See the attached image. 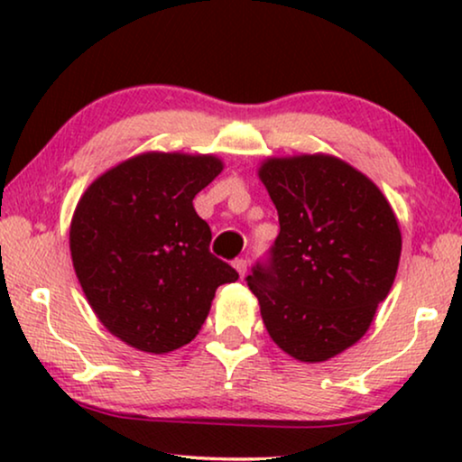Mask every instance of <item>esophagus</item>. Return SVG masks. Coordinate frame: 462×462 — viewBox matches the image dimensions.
<instances>
[{
  "mask_svg": "<svg viewBox=\"0 0 462 462\" xmlns=\"http://www.w3.org/2000/svg\"><path fill=\"white\" fill-rule=\"evenodd\" d=\"M233 267L237 269L239 277H245V273H248V261H245V258H236V261H233Z\"/></svg>",
  "mask_w": 462,
  "mask_h": 462,
  "instance_id": "obj_1",
  "label": "esophagus"
}]
</instances>
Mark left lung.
<instances>
[{"mask_svg": "<svg viewBox=\"0 0 462 462\" xmlns=\"http://www.w3.org/2000/svg\"><path fill=\"white\" fill-rule=\"evenodd\" d=\"M258 176L280 236L245 282L273 343L299 362H326L364 337L387 299L400 225L381 189L338 157H271Z\"/></svg>", "mask_w": 462, "mask_h": 462, "instance_id": "obj_1", "label": "left lung"}]
</instances>
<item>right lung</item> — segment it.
<instances>
[{
	"label": "right lung",
	"instance_id": "1",
	"mask_svg": "<svg viewBox=\"0 0 462 462\" xmlns=\"http://www.w3.org/2000/svg\"><path fill=\"white\" fill-rule=\"evenodd\" d=\"M223 172L214 155L141 153L98 176L75 208L69 245L92 311L144 353L191 343L214 292L237 271L210 252L193 198Z\"/></svg>",
	"mask_w": 462,
	"mask_h": 462
}]
</instances>
